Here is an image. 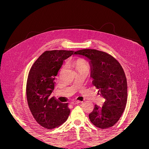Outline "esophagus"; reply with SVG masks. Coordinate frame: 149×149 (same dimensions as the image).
<instances>
[{"instance_id":"obj_1","label":"esophagus","mask_w":149,"mask_h":149,"mask_svg":"<svg viewBox=\"0 0 149 149\" xmlns=\"http://www.w3.org/2000/svg\"><path fill=\"white\" fill-rule=\"evenodd\" d=\"M81 101H79V100H73L71 101V104H78V103H80Z\"/></svg>"}]
</instances>
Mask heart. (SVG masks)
Masks as SVG:
<instances>
[{
	"label": "heart",
	"mask_w": 149,
	"mask_h": 149,
	"mask_svg": "<svg viewBox=\"0 0 149 149\" xmlns=\"http://www.w3.org/2000/svg\"><path fill=\"white\" fill-rule=\"evenodd\" d=\"M87 66V65L84 63H83V62H78L76 64V66L77 68H79V67H83V66Z\"/></svg>",
	"instance_id": "b5f03b06"
}]
</instances>
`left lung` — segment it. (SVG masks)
<instances>
[{
  "mask_svg": "<svg viewBox=\"0 0 149 149\" xmlns=\"http://www.w3.org/2000/svg\"><path fill=\"white\" fill-rule=\"evenodd\" d=\"M75 55L88 60L93 84L106 100L101 107L95 105L89 114V120L99 128H109L119 120L127 103V84L124 70L114 57L101 51L84 49Z\"/></svg>",
  "mask_w": 149,
  "mask_h": 149,
  "instance_id": "left-lung-1",
  "label": "left lung"
}]
</instances>
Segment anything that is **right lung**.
<instances>
[{"label":"right lung","instance_id":"obj_1","mask_svg":"<svg viewBox=\"0 0 149 149\" xmlns=\"http://www.w3.org/2000/svg\"><path fill=\"white\" fill-rule=\"evenodd\" d=\"M76 52L46 51L39 56L30 70L26 83V98L33 118L48 129L63 124L70 115L68 103H61L51 94L56 76L64 61Z\"/></svg>","mask_w":149,"mask_h":149}]
</instances>
